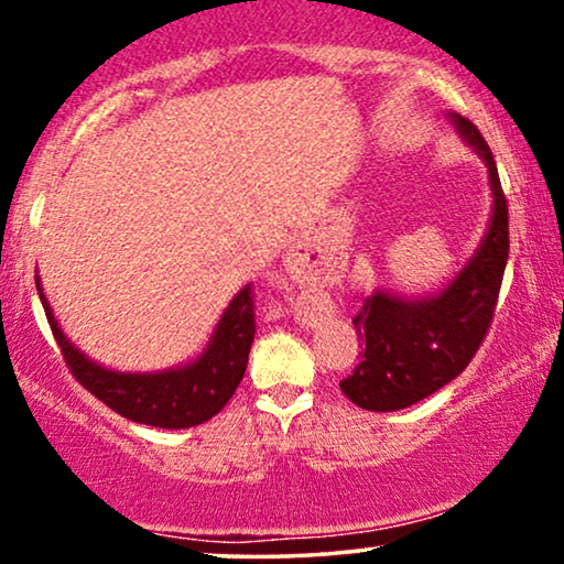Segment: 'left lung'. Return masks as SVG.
Wrapping results in <instances>:
<instances>
[{
	"label": "left lung",
	"instance_id": "8db88e82",
	"mask_svg": "<svg viewBox=\"0 0 564 564\" xmlns=\"http://www.w3.org/2000/svg\"><path fill=\"white\" fill-rule=\"evenodd\" d=\"M462 141L482 159L490 182V220L465 267L442 290L405 297L377 288L354 318L365 354L341 392L365 411L390 413L434 395L469 365L496 313L508 261V205L496 159L473 122L446 112Z\"/></svg>",
	"mask_w": 564,
	"mask_h": 564
}]
</instances>
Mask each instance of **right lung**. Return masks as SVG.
Instances as JSON below:
<instances>
[{"mask_svg":"<svg viewBox=\"0 0 564 564\" xmlns=\"http://www.w3.org/2000/svg\"><path fill=\"white\" fill-rule=\"evenodd\" d=\"M35 288L41 295L45 318L61 346L72 375L91 395L110 405L128 421L145 423L156 429H189L210 421L243 380L249 351L253 344V297L246 284L223 311L210 341L195 359L184 365L159 369V372H120L89 359L72 338L64 334L53 315V307L43 292L41 276L35 274Z\"/></svg>","mask_w":564,"mask_h":564,"instance_id":"1","label":"right lung"}]
</instances>
